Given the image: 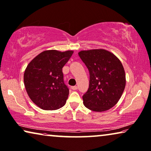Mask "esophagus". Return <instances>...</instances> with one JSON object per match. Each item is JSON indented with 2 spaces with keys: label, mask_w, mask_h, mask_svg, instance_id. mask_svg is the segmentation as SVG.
Masks as SVG:
<instances>
[{
  "label": "esophagus",
  "mask_w": 151,
  "mask_h": 151,
  "mask_svg": "<svg viewBox=\"0 0 151 151\" xmlns=\"http://www.w3.org/2000/svg\"><path fill=\"white\" fill-rule=\"evenodd\" d=\"M71 89H72V90H73V91L77 90V89H78V86H71Z\"/></svg>",
  "instance_id": "34e87169"
}]
</instances>
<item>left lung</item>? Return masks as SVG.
Returning <instances> with one entry per match:
<instances>
[{
    "label": "left lung",
    "instance_id": "8db88e82",
    "mask_svg": "<svg viewBox=\"0 0 151 151\" xmlns=\"http://www.w3.org/2000/svg\"><path fill=\"white\" fill-rule=\"evenodd\" d=\"M78 55L90 74L89 88L82 96L85 107L94 112L112 108L119 101L126 84L121 62L104 49L82 50Z\"/></svg>",
    "mask_w": 151,
    "mask_h": 151
}]
</instances>
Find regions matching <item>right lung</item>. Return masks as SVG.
<instances>
[{
    "mask_svg": "<svg viewBox=\"0 0 151 151\" xmlns=\"http://www.w3.org/2000/svg\"><path fill=\"white\" fill-rule=\"evenodd\" d=\"M73 53L72 50H45L27 65L24 74L26 91L40 108L54 110L65 106L69 93L62 69Z\"/></svg>",
    "mask_w": 151,
    "mask_h": 151,
    "instance_id": "1",
    "label": "right lung"
}]
</instances>
